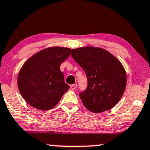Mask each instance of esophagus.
Returning a JSON list of instances; mask_svg holds the SVG:
<instances>
[{
	"label": "esophagus",
	"instance_id": "34e87169",
	"mask_svg": "<svg viewBox=\"0 0 150 150\" xmlns=\"http://www.w3.org/2000/svg\"><path fill=\"white\" fill-rule=\"evenodd\" d=\"M76 88H77V84H71V85H70V89H71L74 90V89H76Z\"/></svg>",
	"mask_w": 150,
	"mask_h": 150
}]
</instances>
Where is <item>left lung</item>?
Segmentation results:
<instances>
[{"label":"left lung","instance_id":"left-lung-1","mask_svg":"<svg viewBox=\"0 0 150 150\" xmlns=\"http://www.w3.org/2000/svg\"><path fill=\"white\" fill-rule=\"evenodd\" d=\"M71 56L87 78V87L80 93L84 105L93 113L114 107L127 85V74L120 61L109 52L94 47L73 49Z\"/></svg>","mask_w":150,"mask_h":150}]
</instances>
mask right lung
I'll use <instances>...</instances> for the list:
<instances>
[{"label": "right lung", "mask_w": 150, "mask_h": 150, "mask_svg": "<svg viewBox=\"0 0 150 150\" xmlns=\"http://www.w3.org/2000/svg\"><path fill=\"white\" fill-rule=\"evenodd\" d=\"M70 49L49 47L32 56L18 75L19 92L32 107L48 110L58 104L70 86L64 82L60 66L68 59Z\"/></svg>", "instance_id": "1"}]
</instances>
